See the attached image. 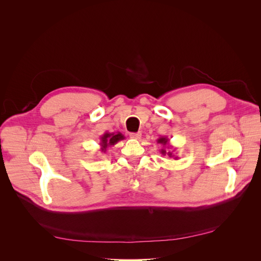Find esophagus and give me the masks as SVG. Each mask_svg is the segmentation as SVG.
Returning a JSON list of instances; mask_svg holds the SVG:
<instances>
[{
  "mask_svg": "<svg viewBox=\"0 0 261 261\" xmlns=\"http://www.w3.org/2000/svg\"><path fill=\"white\" fill-rule=\"evenodd\" d=\"M130 138L133 140H140L142 138V133L141 132H136V133H130Z\"/></svg>",
  "mask_w": 261,
  "mask_h": 261,
  "instance_id": "obj_1",
  "label": "esophagus"
}]
</instances>
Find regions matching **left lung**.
I'll return each instance as SVG.
<instances>
[{
    "mask_svg": "<svg viewBox=\"0 0 261 261\" xmlns=\"http://www.w3.org/2000/svg\"><path fill=\"white\" fill-rule=\"evenodd\" d=\"M158 144H161L163 146V148L160 150V152L163 154V155H168L169 158H173L174 160H177L179 158L175 156L174 154V150H171V146L169 144V139L167 138V136H161V138H159L156 140Z\"/></svg>",
    "mask_w": 261,
    "mask_h": 261,
    "instance_id": "obj_1",
    "label": "left lung"
}]
</instances>
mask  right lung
Listing matches in <instances>:
<instances>
[{
    "instance_id": "obj_1",
    "label": "right lung",
    "mask_w": 261,
    "mask_h": 261,
    "mask_svg": "<svg viewBox=\"0 0 261 261\" xmlns=\"http://www.w3.org/2000/svg\"><path fill=\"white\" fill-rule=\"evenodd\" d=\"M122 140H125V135L120 132H106L100 136V150L102 152H106L108 147L114 146Z\"/></svg>"
}]
</instances>
